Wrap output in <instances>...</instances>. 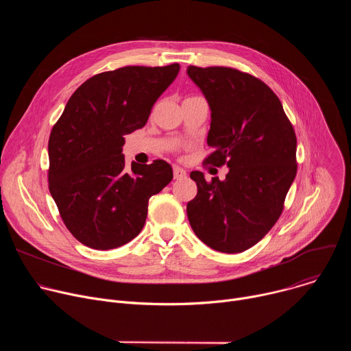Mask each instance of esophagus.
I'll return each mask as SVG.
<instances>
[{
	"mask_svg": "<svg viewBox=\"0 0 351 351\" xmlns=\"http://www.w3.org/2000/svg\"><path fill=\"white\" fill-rule=\"evenodd\" d=\"M187 176V172L183 169V168H180V167H175L173 168V178L176 179V180H182V179H184Z\"/></svg>",
	"mask_w": 351,
	"mask_h": 351,
	"instance_id": "1",
	"label": "esophagus"
}]
</instances>
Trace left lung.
I'll list each match as a JSON object with an SVG mask.
<instances>
[{"instance_id":"8db88e82","label":"left lung","mask_w":351,"mask_h":351,"mask_svg":"<svg viewBox=\"0 0 351 351\" xmlns=\"http://www.w3.org/2000/svg\"><path fill=\"white\" fill-rule=\"evenodd\" d=\"M211 110L207 143L214 167L226 165L225 180L193 171L197 195L187 203L195 236L221 253L257 244L283 211L295 178V133L276 94L260 79L225 66L187 68Z\"/></svg>"}]
</instances>
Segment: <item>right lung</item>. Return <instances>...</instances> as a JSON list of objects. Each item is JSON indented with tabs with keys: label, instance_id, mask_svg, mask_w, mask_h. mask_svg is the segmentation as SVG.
Listing matches in <instances>:
<instances>
[{
	"label": "right lung",
	"instance_id": "right-lung-1",
	"mask_svg": "<svg viewBox=\"0 0 351 351\" xmlns=\"http://www.w3.org/2000/svg\"><path fill=\"white\" fill-rule=\"evenodd\" d=\"M179 64L125 66L86 80L69 98L48 140L49 193L68 230L84 245L111 250L134 239L148 199L173 178L172 167L125 165V136L141 129Z\"/></svg>",
	"mask_w": 351,
	"mask_h": 351
}]
</instances>
